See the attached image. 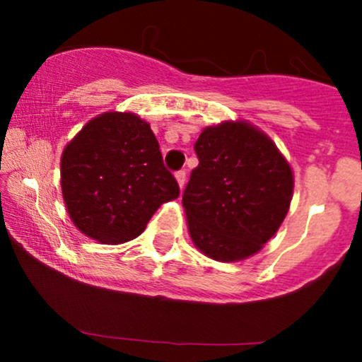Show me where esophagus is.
I'll list each match as a JSON object with an SVG mask.
<instances>
[{
  "label": "esophagus",
  "mask_w": 362,
  "mask_h": 362,
  "mask_svg": "<svg viewBox=\"0 0 362 362\" xmlns=\"http://www.w3.org/2000/svg\"><path fill=\"white\" fill-rule=\"evenodd\" d=\"M175 178H177L178 185H180V189H182L185 185V182H187V173H185V170H180L175 173Z\"/></svg>",
  "instance_id": "esophagus-1"
}]
</instances>
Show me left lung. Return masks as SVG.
Here are the masks:
<instances>
[{
	"label": "left lung",
	"instance_id": "1",
	"mask_svg": "<svg viewBox=\"0 0 362 362\" xmlns=\"http://www.w3.org/2000/svg\"><path fill=\"white\" fill-rule=\"evenodd\" d=\"M194 151L199 164L182 196L192 242L215 261L249 257L286 218L294 187L289 163L247 122L206 127Z\"/></svg>",
	"mask_w": 362,
	"mask_h": 362
}]
</instances>
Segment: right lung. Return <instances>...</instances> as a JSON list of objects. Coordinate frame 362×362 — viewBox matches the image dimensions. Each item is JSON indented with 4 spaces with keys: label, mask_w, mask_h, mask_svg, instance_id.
<instances>
[{
    "label": "right lung",
    "mask_w": 362,
    "mask_h": 362,
    "mask_svg": "<svg viewBox=\"0 0 362 362\" xmlns=\"http://www.w3.org/2000/svg\"><path fill=\"white\" fill-rule=\"evenodd\" d=\"M61 187L73 224L101 243L136 238L160 204L180 194L151 126L127 112L96 117L69 141Z\"/></svg>",
    "instance_id": "right-lung-1"
}]
</instances>
